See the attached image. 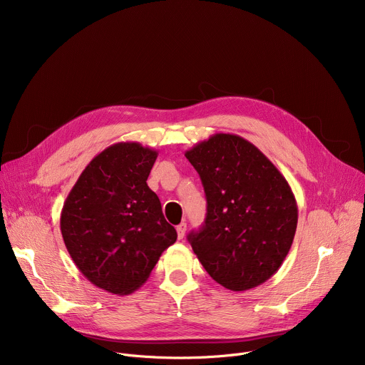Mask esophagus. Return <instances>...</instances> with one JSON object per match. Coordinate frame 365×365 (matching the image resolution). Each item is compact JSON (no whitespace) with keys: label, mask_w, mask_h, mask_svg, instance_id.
Segmentation results:
<instances>
[{"label":"esophagus","mask_w":365,"mask_h":365,"mask_svg":"<svg viewBox=\"0 0 365 365\" xmlns=\"http://www.w3.org/2000/svg\"><path fill=\"white\" fill-rule=\"evenodd\" d=\"M176 231H178V238L182 240V238L185 237V232H186V224H185V222L179 224V225L176 227Z\"/></svg>","instance_id":"obj_1"}]
</instances>
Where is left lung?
<instances>
[{
	"label": "left lung",
	"instance_id": "obj_1",
	"mask_svg": "<svg viewBox=\"0 0 365 365\" xmlns=\"http://www.w3.org/2000/svg\"><path fill=\"white\" fill-rule=\"evenodd\" d=\"M200 176L206 218L187 240L217 283L244 292L283 264L297 227V203L279 169L248 140L218 133L185 153Z\"/></svg>",
	"mask_w": 365,
	"mask_h": 365
}]
</instances>
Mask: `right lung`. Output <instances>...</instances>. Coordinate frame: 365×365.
Wrapping results in <instances>:
<instances>
[{
  "label": "right lung",
  "mask_w": 365,
  "mask_h": 365,
  "mask_svg": "<svg viewBox=\"0 0 365 365\" xmlns=\"http://www.w3.org/2000/svg\"><path fill=\"white\" fill-rule=\"evenodd\" d=\"M158 154L134 141L107 147L63 203L65 245L79 272L106 292L124 296L141 287L178 238L159 196L147 186Z\"/></svg>",
  "instance_id": "add662e5"
}]
</instances>
